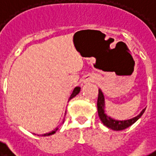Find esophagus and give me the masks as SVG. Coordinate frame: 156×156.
Here are the masks:
<instances>
[{
	"label": "esophagus",
	"instance_id": "34e87169",
	"mask_svg": "<svg viewBox=\"0 0 156 156\" xmlns=\"http://www.w3.org/2000/svg\"><path fill=\"white\" fill-rule=\"evenodd\" d=\"M94 79V78L92 75H86L84 78H83V83H87L88 82H93Z\"/></svg>",
	"mask_w": 156,
	"mask_h": 156
}]
</instances>
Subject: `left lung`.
<instances>
[{
	"instance_id": "1",
	"label": "left lung",
	"mask_w": 156,
	"mask_h": 156,
	"mask_svg": "<svg viewBox=\"0 0 156 156\" xmlns=\"http://www.w3.org/2000/svg\"><path fill=\"white\" fill-rule=\"evenodd\" d=\"M97 107H98V114L99 116L100 120L102 123L108 129H111L113 130H123L127 129L128 127L131 126L132 124H134L143 115L145 111V108H144L142 111L135 117L129 119H125V120H118L115 119H113L109 115L106 114L105 111V98L104 93L99 88L98 89V102H97Z\"/></svg>"
}]
</instances>
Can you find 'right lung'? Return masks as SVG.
I'll list each match as a JSON object with an SVG mask.
<instances>
[{
	"mask_svg": "<svg viewBox=\"0 0 156 156\" xmlns=\"http://www.w3.org/2000/svg\"><path fill=\"white\" fill-rule=\"evenodd\" d=\"M80 89H81V88H80V87H76V88H74L73 91V93H72V94L70 95V98H69V99H68V101H69L70 99H72L73 98H74L76 95L78 94H79V92H80ZM65 115H66V112H65ZM63 122H64V119H63V120H62V123H63ZM58 129H59L58 127L55 128L54 129H53V130H51V132H48V133H46V134H40V135H41V136H49V135H51V134H55V133L57 132V130H58Z\"/></svg>",
	"mask_w": 156,
	"mask_h": 156,
	"instance_id": "add662e5",
	"label": "right lung"
}]
</instances>
